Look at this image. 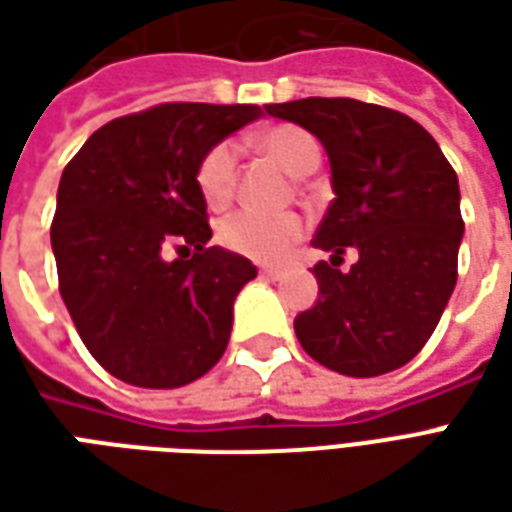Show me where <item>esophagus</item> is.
Wrapping results in <instances>:
<instances>
[{
	"label": "esophagus",
	"instance_id": "esophagus-1",
	"mask_svg": "<svg viewBox=\"0 0 512 512\" xmlns=\"http://www.w3.org/2000/svg\"><path fill=\"white\" fill-rule=\"evenodd\" d=\"M260 274L266 279H282L285 277V271L282 268H260Z\"/></svg>",
	"mask_w": 512,
	"mask_h": 512
}]
</instances>
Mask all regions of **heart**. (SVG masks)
I'll return each instance as SVG.
<instances>
[{
	"instance_id": "heart-1",
	"label": "heart",
	"mask_w": 512,
	"mask_h": 512,
	"mask_svg": "<svg viewBox=\"0 0 512 512\" xmlns=\"http://www.w3.org/2000/svg\"><path fill=\"white\" fill-rule=\"evenodd\" d=\"M255 145L279 161L293 175H310L321 164L318 139L299 126H274L255 136ZM197 191L211 211H222L235 197L238 153L233 142H216L197 164ZM307 233L296 213L266 216L255 211H238L219 224V241L235 255L257 263H282Z\"/></svg>"
}]
</instances>
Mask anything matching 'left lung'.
<instances>
[{
    "label": "left lung",
    "instance_id": "8db88e82",
    "mask_svg": "<svg viewBox=\"0 0 512 512\" xmlns=\"http://www.w3.org/2000/svg\"><path fill=\"white\" fill-rule=\"evenodd\" d=\"M321 139L334 200L312 246L315 307L296 318L301 348L334 373L370 378L411 362L428 343L458 279L461 191L436 139L403 112L354 98L266 106ZM348 248L360 252L340 272Z\"/></svg>",
    "mask_w": 512,
    "mask_h": 512
}]
</instances>
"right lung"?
<instances>
[{
    "instance_id": "1",
    "label": "right lung",
    "mask_w": 512,
    "mask_h": 512,
    "mask_svg": "<svg viewBox=\"0 0 512 512\" xmlns=\"http://www.w3.org/2000/svg\"><path fill=\"white\" fill-rule=\"evenodd\" d=\"M260 115L255 104L150 106L98 128L62 172L51 222L60 296L87 351L120 381L175 389L222 359L233 301L257 268L208 246L194 175Z\"/></svg>"
}]
</instances>
